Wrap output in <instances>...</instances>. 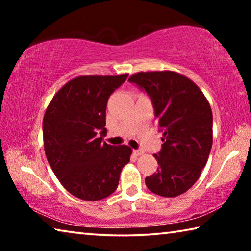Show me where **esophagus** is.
I'll use <instances>...</instances> for the list:
<instances>
[{
  "instance_id": "obj_1",
  "label": "esophagus",
  "mask_w": 251,
  "mask_h": 251,
  "mask_svg": "<svg viewBox=\"0 0 251 251\" xmlns=\"http://www.w3.org/2000/svg\"><path fill=\"white\" fill-rule=\"evenodd\" d=\"M133 152H134V155H136V156H141V155L144 154V151H141V150H134Z\"/></svg>"
}]
</instances>
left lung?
<instances>
[{
    "mask_svg": "<svg viewBox=\"0 0 251 251\" xmlns=\"http://www.w3.org/2000/svg\"><path fill=\"white\" fill-rule=\"evenodd\" d=\"M128 80L150 95L164 131L161 151L154 154L159 168L145 178L147 188L163 197L179 196L197 181L209 157L210 105L192 79L176 72H138Z\"/></svg>",
    "mask_w": 251,
    "mask_h": 251,
    "instance_id": "obj_1",
    "label": "left lung"
}]
</instances>
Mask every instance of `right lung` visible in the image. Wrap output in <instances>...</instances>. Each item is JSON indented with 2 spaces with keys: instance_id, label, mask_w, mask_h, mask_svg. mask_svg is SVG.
Listing matches in <instances>:
<instances>
[{
  "instance_id": "obj_1",
  "label": "right lung",
  "mask_w": 251,
  "mask_h": 251,
  "mask_svg": "<svg viewBox=\"0 0 251 251\" xmlns=\"http://www.w3.org/2000/svg\"><path fill=\"white\" fill-rule=\"evenodd\" d=\"M127 76H77L59 88L46 108V158L63 187L83 201H100L115 192L129 161L130 147L103 142L108 97Z\"/></svg>"
}]
</instances>
